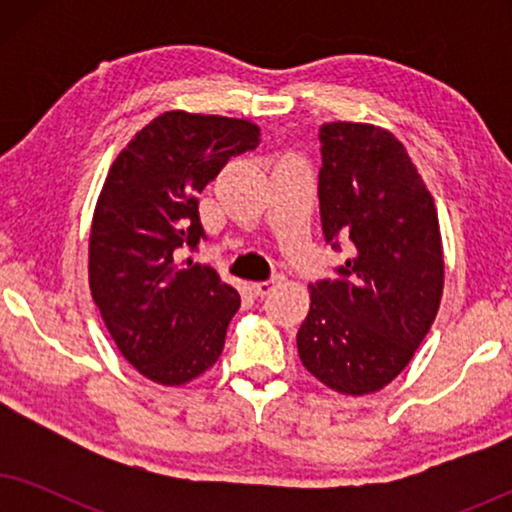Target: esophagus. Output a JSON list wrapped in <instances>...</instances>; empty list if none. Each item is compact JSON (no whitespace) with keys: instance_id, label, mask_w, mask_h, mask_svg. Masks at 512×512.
I'll return each mask as SVG.
<instances>
[{"instance_id":"esophagus-1","label":"esophagus","mask_w":512,"mask_h":512,"mask_svg":"<svg viewBox=\"0 0 512 512\" xmlns=\"http://www.w3.org/2000/svg\"><path fill=\"white\" fill-rule=\"evenodd\" d=\"M279 284V277H275V279H268V282H254L251 284V291L256 293V296H268V293L275 289V286Z\"/></svg>"}]
</instances>
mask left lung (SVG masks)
<instances>
[{"instance_id": "left-lung-1", "label": "left lung", "mask_w": 512, "mask_h": 512, "mask_svg": "<svg viewBox=\"0 0 512 512\" xmlns=\"http://www.w3.org/2000/svg\"><path fill=\"white\" fill-rule=\"evenodd\" d=\"M319 212L347 261L310 284L298 354L321 384L347 396L380 391L408 366L443 296L436 205L405 146L368 123L319 130Z\"/></svg>"}]
</instances>
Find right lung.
Returning <instances> with one entry per match:
<instances>
[{"label":"right lung","mask_w":512,"mask_h":512,"mask_svg":"<svg viewBox=\"0 0 512 512\" xmlns=\"http://www.w3.org/2000/svg\"><path fill=\"white\" fill-rule=\"evenodd\" d=\"M251 121L165 111L118 153L90 228L88 279L116 347L149 380L179 387L223 352L240 293L186 258L205 230L198 193L256 149Z\"/></svg>","instance_id":"right-lung-1"}]
</instances>
